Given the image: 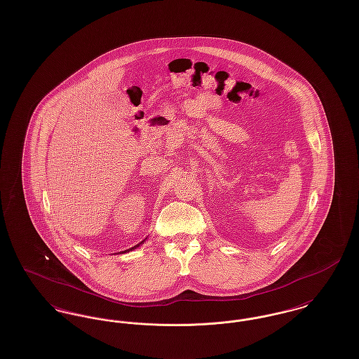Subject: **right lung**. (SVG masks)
<instances>
[{
    "instance_id": "obj_1",
    "label": "right lung",
    "mask_w": 359,
    "mask_h": 359,
    "mask_svg": "<svg viewBox=\"0 0 359 359\" xmlns=\"http://www.w3.org/2000/svg\"><path fill=\"white\" fill-rule=\"evenodd\" d=\"M144 241H145V239H144ZM144 241H141V242H140V243H137L136 246H133V248H132V249H128V250H125V252H120V253H126V252H132V250H133V249H136V248H138V246H140V245H141V243H144Z\"/></svg>"
}]
</instances>
